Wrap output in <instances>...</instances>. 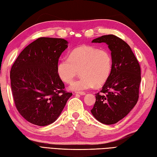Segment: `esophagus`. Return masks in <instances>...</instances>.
Listing matches in <instances>:
<instances>
[{
    "label": "esophagus",
    "mask_w": 157,
    "mask_h": 157,
    "mask_svg": "<svg viewBox=\"0 0 157 157\" xmlns=\"http://www.w3.org/2000/svg\"><path fill=\"white\" fill-rule=\"evenodd\" d=\"M76 94H79V95H85V94H86L85 92H82V91H78V92H76Z\"/></svg>",
    "instance_id": "34e87169"
}]
</instances>
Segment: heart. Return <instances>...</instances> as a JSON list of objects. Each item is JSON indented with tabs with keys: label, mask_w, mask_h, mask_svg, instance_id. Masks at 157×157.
<instances>
[{
	"label": "heart",
	"mask_w": 157,
	"mask_h": 157,
	"mask_svg": "<svg viewBox=\"0 0 157 157\" xmlns=\"http://www.w3.org/2000/svg\"><path fill=\"white\" fill-rule=\"evenodd\" d=\"M113 69V59L106 49L84 45L76 48L68 58L62 59L57 66L59 78L66 83L71 82L78 71L82 77L70 84L72 91H82L101 86L106 82Z\"/></svg>",
	"instance_id": "heart-1"
}]
</instances>
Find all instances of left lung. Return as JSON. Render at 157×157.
Masks as SVG:
<instances>
[{
  "label": "left lung",
  "instance_id": "obj_1",
  "mask_svg": "<svg viewBox=\"0 0 157 157\" xmlns=\"http://www.w3.org/2000/svg\"><path fill=\"white\" fill-rule=\"evenodd\" d=\"M92 43H105L111 51L113 69L101 90L95 94L91 112L100 123H117L137 104L141 82V69L126 42L113 34L104 35Z\"/></svg>",
  "mask_w": 157,
  "mask_h": 157
}]
</instances>
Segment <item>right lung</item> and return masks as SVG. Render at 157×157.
Wrapping results in <instances>:
<instances>
[{
	"label": "right lung",
	"mask_w": 157,
	"mask_h": 157,
	"mask_svg": "<svg viewBox=\"0 0 157 157\" xmlns=\"http://www.w3.org/2000/svg\"><path fill=\"white\" fill-rule=\"evenodd\" d=\"M67 47L63 38H38L22 51L11 67L15 107L30 123L46 126L53 123L72 96L57 71L59 57Z\"/></svg>",
	"instance_id": "1"
}]
</instances>
